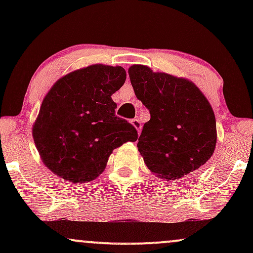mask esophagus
Returning <instances> with one entry per match:
<instances>
[{
	"mask_svg": "<svg viewBox=\"0 0 253 253\" xmlns=\"http://www.w3.org/2000/svg\"><path fill=\"white\" fill-rule=\"evenodd\" d=\"M130 124L133 125V127H134V128L136 129V132L140 133V130H141V123L138 120V119H133V120L130 121Z\"/></svg>",
	"mask_w": 253,
	"mask_h": 253,
	"instance_id": "esophagus-1",
	"label": "esophagus"
}]
</instances>
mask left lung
<instances>
[{
    "instance_id": "left-lung-1",
    "label": "left lung",
    "mask_w": 253,
    "mask_h": 253,
    "mask_svg": "<svg viewBox=\"0 0 253 253\" xmlns=\"http://www.w3.org/2000/svg\"><path fill=\"white\" fill-rule=\"evenodd\" d=\"M128 75L136 98L151 115L136 145L146 167L169 182L194 175L216 145L215 115L207 97L191 81L146 65H132Z\"/></svg>"
}]
</instances>
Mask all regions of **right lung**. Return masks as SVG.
<instances>
[{
    "mask_svg": "<svg viewBox=\"0 0 253 253\" xmlns=\"http://www.w3.org/2000/svg\"><path fill=\"white\" fill-rule=\"evenodd\" d=\"M125 81L121 66L94 64L53 84L32 128L47 169L72 183L92 181L106 169L113 150L138 139L134 127L115 115L112 95Z\"/></svg>",
    "mask_w": 253,
    "mask_h": 253,
    "instance_id": "1",
    "label": "right lung"
}]
</instances>
